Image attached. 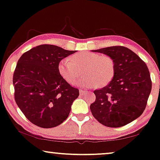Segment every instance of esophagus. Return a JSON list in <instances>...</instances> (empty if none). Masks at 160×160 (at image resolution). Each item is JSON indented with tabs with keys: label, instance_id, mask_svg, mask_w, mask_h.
Here are the masks:
<instances>
[{
	"label": "esophagus",
	"instance_id": "34e87169",
	"mask_svg": "<svg viewBox=\"0 0 160 160\" xmlns=\"http://www.w3.org/2000/svg\"><path fill=\"white\" fill-rule=\"evenodd\" d=\"M86 93H87L86 91L82 90V89H80V90H79V94L81 95H84Z\"/></svg>",
	"mask_w": 160,
	"mask_h": 160
}]
</instances>
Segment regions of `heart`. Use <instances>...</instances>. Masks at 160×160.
I'll return each instance as SVG.
<instances>
[{
	"label": "heart",
	"instance_id": "b5f03b06",
	"mask_svg": "<svg viewBox=\"0 0 160 160\" xmlns=\"http://www.w3.org/2000/svg\"><path fill=\"white\" fill-rule=\"evenodd\" d=\"M70 59L64 58L60 61L58 71L67 82L72 83L80 75L82 70L84 76L74 83L78 87H104L114 76V61L108 55L82 51L72 55Z\"/></svg>",
	"mask_w": 160,
	"mask_h": 160
}]
</instances>
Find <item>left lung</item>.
<instances>
[{"label":"left lung","mask_w":160,"mask_h":160,"mask_svg":"<svg viewBox=\"0 0 160 160\" xmlns=\"http://www.w3.org/2000/svg\"><path fill=\"white\" fill-rule=\"evenodd\" d=\"M111 57L115 63L112 80L94 91L95 101L90 105L93 117L109 128H119L138 118L152 90L150 73L146 63L128 48L114 46L92 50Z\"/></svg>","instance_id":"left-lung-1"}]
</instances>
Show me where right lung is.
<instances>
[{"label":"right lung","instance_id":"1","mask_svg":"<svg viewBox=\"0 0 160 160\" xmlns=\"http://www.w3.org/2000/svg\"><path fill=\"white\" fill-rule=\"evenodd\" d=\"M75 52L43 44L30 49L19 58L13 76L14 98L32 124L52 128L68 117L79 91L61 76L58 64Z\"/></svg>","mask_w":160,"mask_h":160}]
</instances>
